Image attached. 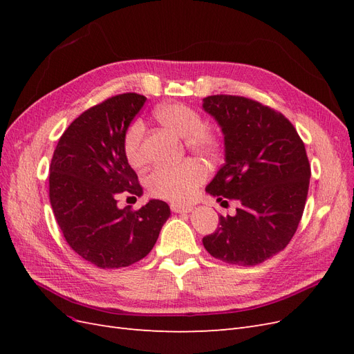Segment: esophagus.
Instances as JSON below:
<instances>
[{
  "label": "esophagus",
  "mask_w": 354,
  "mask_h": 354,
  "mask_svg": "<svg viewBox=\"0 0 354 354\" xmlns=\"http://www.w3.org/2000/svg\"><path fill=\"white\" fill-rule=\"evenodd\" d=\"M169 208H171V211H173V212H178V214L190 212L192 209H194V207H192V205H183V203H176V202L171 203Z\"/></svg>",
  "instance_id": "esophagus-1"
}]
</instances>
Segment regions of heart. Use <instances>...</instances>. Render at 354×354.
<instances>
[{
	"instance_id": "heart-1",
	"label": "heart",
	"mask_w": 354,
	"mask_h": 354,
	"mask_svg": "<svg viewBox=\"0 0 354 354\" xmlns=\"http://www.w3.org/2000/svg\"><path fill=\"white\" fill-rule=\"evenodd\" d=\"M160 125L180 137H186V147L202 158H216L221 147V134L216 128L203 125V116L183 103L160 104L153 112ZM145 124L134 121L124 136V152L133 167L145 164L143 151ZM207 171L198 160H183L177 165H159L149 171L145 185L149 194L159 199L173 202L187 201L203 183Z\"/></svg>"
}]
</instances>
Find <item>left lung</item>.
<instances>
[{"label": "left lung", "instance_id": "left-lung-1", "mask_svg": "<svg viewBox=\"0 0 354 354\" xmlns=\"http://www.w3.org/2000/svg\"><path fill=\"white\" fill-rule=\"evenodd\" d=\"M202 106L220 124L226 147L207 192L223 205L241 203L202 243L224 263L257 266L285 248L303 217L312 176L304 143L285 115L257 100L217 94Z\"/></svg>", "mask_w": 354, "mask_h": 354}]
</instances>
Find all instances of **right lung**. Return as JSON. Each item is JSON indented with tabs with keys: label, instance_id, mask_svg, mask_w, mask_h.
<instances>
[{
	"label": "right lung",
	"instance_id": "1",
	"mask_svg": "<svg viewBox=\"0 0 354 354\" xmlns=\"http://www.w3.org/2000/svg\"><path fill=\"white\" fill-rule=\"evenodd\" d=\"M146 97L124 93L82 112L59 138L50 165V202L68 245L100 269L142 260L169 217L164 201L138 209L118 208V198L143 187L124 152V136Z\"/></svg>",
	"mask_w": 354,
	"mask_h": 354
}]
</instances>
